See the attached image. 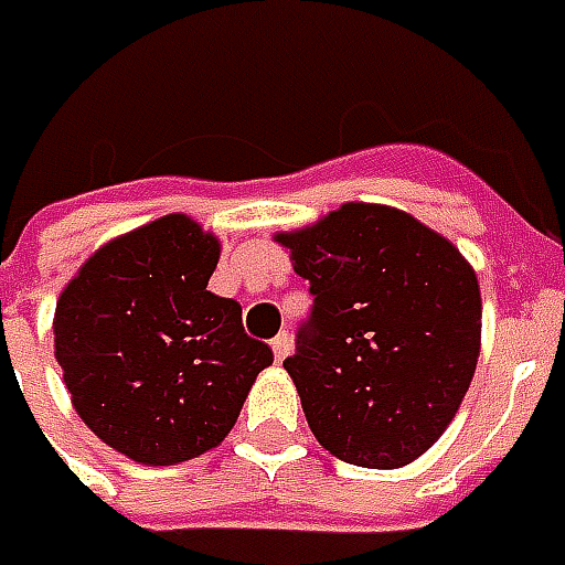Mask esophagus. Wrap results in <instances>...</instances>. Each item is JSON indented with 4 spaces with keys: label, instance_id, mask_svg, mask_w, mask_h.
Returning <instances> with one entry per match:
<instances>
[{
    "label": "esophagus",
    "instance_id": "obj_1",
    "mask_svg": "<svg viewBox=\"0 0 565 565\" xmlns=\"http://www.w3.org/2000/svg\"><path fill=\"white\" fill-rule=\"evenodd\" d=\"M291 353V338L289 334H279V338H274V359L276 362H282L286 355Z\"/></svg>",
    "mask_w": 565,
    "mask_h": 565
}]
</instances>
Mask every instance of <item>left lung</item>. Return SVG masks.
Wrapping results in <instances>:
<instances>
[{"instance_id": "obj_1", "label": "left lung", "mask_w": 565, "mask_h": 565, "mask_svg": "<svg viewBox=\"0 0 565 565\" xmlns=\"http://www.w3.org/2000/svg\"><path fill=\"white\" fill-rule=\"evenodd\" d=\"M313 316L282 362L316 441L350 466L402 468L438 441L481 355V286L411 212L343 203L274 234Z\"/></svg>"}]
</instances>
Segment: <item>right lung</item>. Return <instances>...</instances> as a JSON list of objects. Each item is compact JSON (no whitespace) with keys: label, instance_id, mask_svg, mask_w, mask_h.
Returning <instances> with one entry per match:
<instances>
[{"label":"right lung","instance_id":"obj_1","mask_svg":"<svg viewBox=\"0 0 565 565\" xmlns=\"http://www.w3.org/2000/svg\"><path fill=\"white\" fill-rule=\"evenodd\" d=\"M222 239L185 212L103 243L63 286L54 359L72 407L139 466H179L225 441L274 362L243 307L212 295Z\"/></svg>","mask_w":565,"mask_h":565}]
</instances>
